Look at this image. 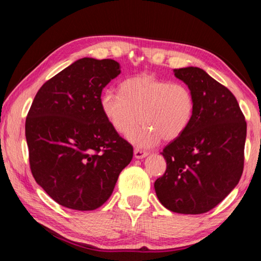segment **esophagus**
<instances>
[{"label": "esophagus", "mask_w": 261, "mask_h": 261, "mask_svg": "<svg viewBox=\"0 0 261 261\" xmlns=\"http://www.w3.org/2000/svg\"><path fill=\"white\" fill-rule=\"evenodd\" d=\"M148 156V152L147 151H143L141 149H135V157L137 159H142Z\"/></svg>", "instance_id": "1"}]
</instances>
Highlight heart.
Listing matches in <instances>:
<instances>
[{"label": "heart", "mask_w": 261, "mask_h": 261, "mask_svg": "<svg viewBox=\"0 0 261 261\" xmlns=\"http://www.w3.org/2000/svg\"><path fill=\"white\" fill-rule=\"evenodd\" d=\"M101 108L113 129L141 148L156 146L163 138L175 140L190 125L195 99L192 91L180 83L159 80L152 75H138L121 83L120 93L107 91Z\"/></svg>", "instance_id": "obj_1"}]
</instances>
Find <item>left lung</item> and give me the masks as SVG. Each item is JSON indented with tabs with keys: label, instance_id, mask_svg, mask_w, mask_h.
Listing matches in <instances>:
<instances>
[{
	"label": "left lung",
	"instance_id": "obj_1",
	"mask_svg": "<svg viewBox=\"0 0 261 261\" xmlns=\"http://www.w3.org/2000/svg\"><path fill=\"white\" fill-rule=\"evenodd\" d=\"M192 91L190 125L165 147V174L154 181L159 202L171 212L202 214L239 182L245 163L247 122L228 88L198 67L174 69Z\"/></svg>",
	"mask_w": 261,
	"mask_h": 261
}]
</instances>
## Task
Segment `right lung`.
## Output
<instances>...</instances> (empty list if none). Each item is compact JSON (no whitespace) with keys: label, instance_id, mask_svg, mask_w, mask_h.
I'll list each match as a JSON object with an SVG mask.
<instances>
[{"label":"right lung","instance_id":"right-lung-1","mask_svg":"<svg viewBox=\"0 0 261 261\" xmlns=\"http://www.w3.org/2000/svg\"><path fill=\"white\" fill-rule=\"evenodd\" d=\"M120 73L113 59L76 60L40 87L27 115L31 173L65 207L101 206L134 156L101 108L103 88Z\"/></svg>","mask_w":261,"mask_h":261}]
</instances>
